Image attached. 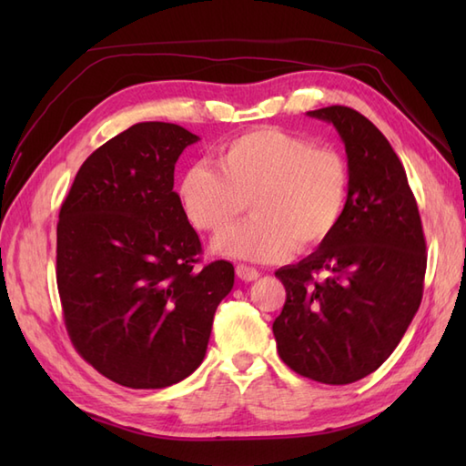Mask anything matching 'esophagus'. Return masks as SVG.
<instances>
[{
	"mask_svg": "<svg viewBox=\"0 0 466 466\" xmlns=\"http://www.w3.org/2000/svg\"><path fill=\"white\" fill-rule=\"evenodd\" d=\"M236 276H238V279L244 280V282H254V280H258L260 272L256 270V268H252V266L238 264V266H236Z\"/></svg>",
	"mask_w": 466,
	"mask_h": 466,
	"instance_id": "34e87169",
	"label": "esophagus"
}]
</instances>
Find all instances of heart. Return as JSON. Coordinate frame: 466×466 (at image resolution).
Instances as JSON below:
<instances>
[{"mask_svg":"<svg viewBox=\"0 0 466 466\" xmlns=\"http://www.w3.org/2000/svg\"><path fill=\"white\" fill-rule=\"evenodd\" d=\"M177 198L190 224L210 234L228 230L250 200L254 216L212 248L228 258L276 262L296 244L312 248L330 238L349 198V167L330 147L260 127L226 142L216 166L186 167Z\"/></svg>","mask_w":466,"mask_h":466,"instance_id":"b5f03b06","label":"heart"}]
</instances>
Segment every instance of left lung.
Here are the masks:
<instances>
[{
    "label": "left lung",
    "instance_id": "obj_1",
    "mask_svg": "<svg viewBox=\"0 0 466 466\" xmlns=\"http://www.w3.org/2000/svg\"><path fill=\"white\" fill-rule=\"evenodd\" d=\"M309 116L340 136L349 198L330 238L299 264L276 270L286 302L272 330L294 372L350 384L389 359L417 314L427 244L407 172L379 127L344 106Z\"/></svg>",
    "mask_w": 466,
    "mask_h": 466
}]
</instances>
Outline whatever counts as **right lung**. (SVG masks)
I'll use <instances>...</instances> for the list:
<instances>
[{
	"label": "right lung",
	"instance_id": "1",
	"mask_svg": "<svg viewBox=\"0 0 466 466\" xmlns=\"http://www.w3.org/2000/svg\"><path fill=\"white\" fill-rule=\"evenodd\" d=\"M200 137L140 122L82 164L57 222V290L76 350L127 389H166L202 364L234 266L198 268L202 244L174 192Z\"/></svg>",
	"mask_w": 466,
	"mask_h": 466
}]
</instances>
